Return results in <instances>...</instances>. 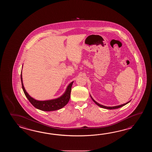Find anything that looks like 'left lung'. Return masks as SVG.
<instances>
[{
  "instance_id": "left-lung-1",
  "label": "left lung",
  "mask_w": 152,
  "mask_h": 152,
  "mask_svg": "<svg viewBox=\"0 0 152 152\" xmlns=\"http://www.w3.org/2000/svg\"><path fill=\"white\" fill-rule=\"evenodd\" d=\"M91 97L92 99L93 100V101H94V102L96 104H97L98 106H99V107H102V108H104V109H110V110H111V109H118V108H120V107H123V106H124L125 105H126V104H128V103H129V102H130V101H129V102H127V103H126L123 104H122V105H118V106H115V107H105V106H104V105H101V104H99L97 102H96L95 100H94L92 97H91Z\"/></svg>"
}]
</instances>
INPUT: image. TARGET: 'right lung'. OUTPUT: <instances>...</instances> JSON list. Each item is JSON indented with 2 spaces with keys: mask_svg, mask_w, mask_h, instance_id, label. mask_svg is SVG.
<instances>
[{
  "mask_svg": "<svg viewBox=\"0 0 152 152\" xmlns=\"http://www.w3.org/2000/svg\"><path fill=\"white\" fill-rule=\"evenodd\" d=\"M20 79H21L22 88L26 97L32 105L39 110L45 111H50L58 110L61 109L62 107H65V105L68 103L69 100L70 96H71L72 86L73 83V81L71 83L68 85L66 92L61 97L55 99H53V100L39 101L32 98V97H30L28 94L26 92V90L23 86L22 74L20 75Z\"/></svg>",
  "mask_w": 152,
  "mask_h": 152,
  "instance_id": "1",
  "label": "right lung"
}]
</instances>
